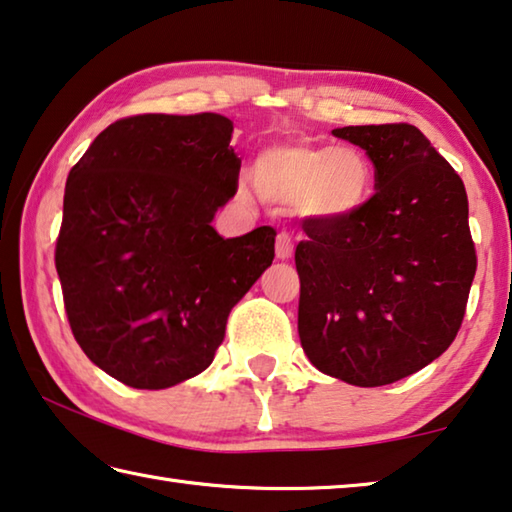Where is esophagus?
<instances>
[{
	"mask_svg": "<svg viewBox=\"0 0 512 512\" xmlns=\"http://www.w3.org/2000/svg\"><path fill=\"white\" fill-rule=\"evenodd\" d=\"M275 253L280 259H289L293 255V237L289 232H280L275 239Z\"/></svg>",
	"mask_w": 512,
	"mask_h": 512,
	"instance_id": "34e87169",
	"label": "esophagus"
}]
</instances>
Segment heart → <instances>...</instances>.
Segmentation results:
<instances>
[{
	"mask_svg": "<svg viewBox=\"0 0 512 512\" xmlns=\"http://www.w3.org/2000/svg\"><path fill=\"white\" fill-rule=\"evenodd\" d=\"M253 183L266 201L302 207L323 219H343L368 201L372 167L348 146L291 142L257 155Z\"/></svg>",
	"mask_w": 512,
	"mask_h": 512,
	"instance_id": "b5f03b06",
	"label": "heart"
}]
</instances>
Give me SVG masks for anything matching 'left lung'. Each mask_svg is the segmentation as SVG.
I'll use <instances>...</instances> for the list:
<instances>
[{
  "label": "left lung",
  "instance_id": "left-lung-1",
  "mask_svg": "<svg viewBox=\"0 0 512 512\" xmlns=\"http://www.w3.org/2000/svg\"><path fill=\"white\" fill-rule=\"evenodd\" d=\"M375 164V194L309 221L296 248L298 334L309 361L386 386L438 359L461 329L476 273L465 185L411 124L332 131Z\"/></svg>",
  "mask_w": 512,
  "mask_h": 512
}]
</instances>
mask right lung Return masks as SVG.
<instances>
[{
    "label": "right lung",
    "instance_id": "1",
    "mask_svg": "<svg viewBox=\"0 0 512 512\" xmlns=\"http://www.w3.org/2000/svg\"><path fill=\"white\" fill-rule=\"evenodd\" d=\"M232 121L214 112L117 119L69 171L56 271L72 334L92 363L142 391L210 366L230 309L275 257L262 225L223 239L237 194Z\"/></svg>",
    "mask_w": 512,
    "mask_h": 512
}]
</instances>
